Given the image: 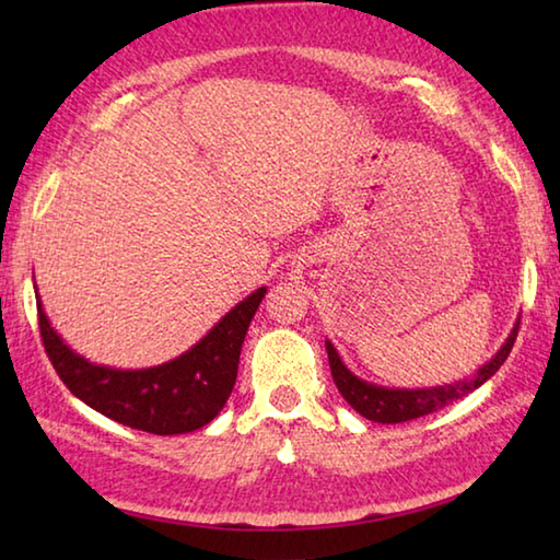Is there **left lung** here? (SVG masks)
Returning a JSON list of instances; mask_svg holds the SVG:
<instances>
[{
	"mask_svg": "<svg viewBox=\"0 0 560 560\" xmlns=\"http://www.w3.org/2000/svg\"><path fill=\"white\" fill-rule=\"evenodd\" d=\"M516 335H518V323L513 325L506 342L501 345V350L493 354L481 370H476L474 377H466L454 384H444V387H429V389H389V387H380V384L364 382L347 370L332 342L327 340L325 347L329 357V370H332V380L347 405H350L354 411H360V415L370 421H380V424H399V421L432 415V411L444 409L446 405H452V401L466 397V394L474 389H479L481 384L491 380L493 374L499 372V366L506 362L511 347L516 342Z\"/></svg>",
	"mask_w": 560,
	"mask_h": 560,
	"instance_id": "1",
	"label": "left lung"
}]
</instances>
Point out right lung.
Here are the masks:
<instances>
[{
  "label": "right lung",
  "instance_id": "obj_1",
  "mask_svg": "<svg viewBox=\"0 0 560 560\" xmlns=\"http://www.w3.org/2000/svg\"><path fill=\"white\" fill-rule=\"evenodd\" d=\"M265 292L268 290L258 288L237 302L188 352L145 370H116L89 362L86 357L73 352L49 325L39 295L36 310L44 350L73 397L118 424L171 436L196 432L225 407L237 377L245 332Z\"/></svg>",
  "mask_w": 560,
  "mask_h": 560
}]
</instances>
